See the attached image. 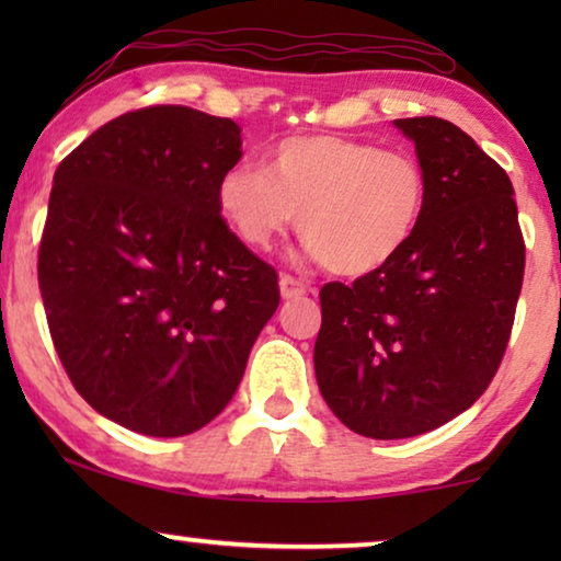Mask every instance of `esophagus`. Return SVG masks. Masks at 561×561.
Segmentation results:
<instances>
[{
    "label": "esophagus",
    "mask_w": 561,
    "mask_h": 561,
    "mask_svg": "<svg viewBox=\"0 0 561 561\" xmlns=\"http://www.w3.org/2000/svg\"><path fill=\"white\" fill-rule=\"evenodd\" d=\"M309 294V286L301 278H296V275L290 273H283L280 275V296L286 298V301H290V298H301Z\"/></svg>",
    "instance_id": "34e87169"
}]
</instances>
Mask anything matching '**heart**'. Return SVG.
I'll list each match as a JSON object with an SVG mask.
<instances>
[{
    "mask_svg": "<svg viewBox=\"0 0 561 561\" xmlns=\"http://www.w3.org/2000/svg\"><path fill=\"white\" fill-rule=\"evenodd\" d=\"M428 204L424 165L405 150L342 135L288 137L267 168L221 173L217 206L252 250H267L298 214V232L336 275H367L401 255Z\"/></svg>",
    "mask_w": 561,
    "mask_h": 561,
    "instance_id": "1",
    "label": "heart"
}]
</instances>
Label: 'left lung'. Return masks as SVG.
Wrapping results in <instances>:
<instances>
[{"instance_id":"left-lung-1","label":"left lung","mask_w":561,"mask_h":561,"mask_svg":"<svg viewBox=\"0 0 561 561\" xmlns=\"http://www.w3.org/2000/svg\"><path fill=\"white\" fill-rule=\"evenodd\" d=\"M396 125L426 171V214L393 263L321 288L313 344L327 405L370 439L426 434L485 393L526 265L508 173L447 119Z\"/></svg>"}]
</instances>
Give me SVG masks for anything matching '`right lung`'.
Returning a JSON list of instances; mask_svg holds the SVG:
<instances>
[{"mask_svg": "<svg viewBox=\"0 0 561 561\" xmlns=\"http://www.w3.org/2000/svg\"><path fill=\"white\" fill-rule=\"evenodd\" d=\"M240 133L191 106H145L53 175L37 250L53 347L83 401L133 432L183 436L219 416L278 309V273L217 206Z\"/></svg>", "mask_w": 561, "mask_h": 561, "instance_id": "1", "label": "right lung"}]
</instances>
